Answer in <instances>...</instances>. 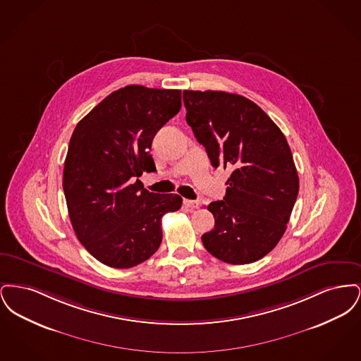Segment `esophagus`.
I'll return each instance as SVG.
<instances>
[{
  "label": "esophagus",
  "mask_w": 361,
  "mask_h": 361,
  "mask_svg": "<svg viewBox=\"0 0 361 361\" xmlns=\"http://www.w3.org/2000/svg\"><path fill=\"white\" fill-rule=\"evenodd\" d=\"M184 204L190 208V209H195V208H199L200 203L196 202V200H188V199H184Z\"/></svg>",
  "instance_id": "34e87169"
}]
</instances>
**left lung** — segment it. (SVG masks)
Segmentation results:
<instances>
[{
  "label": "left lung",
  "mask_w": 361,
  "mask_h": 361,
  "mask_svg": "<svg viewBox=\"0 0 361 361\" xmlns=\"http://www.w3.org/2000/svg\"><path fill=\"white\" fill-rule=\"evenodd\" d=\"M187 123L214 168H230L224 200L212 202L215 226L202 235L221 261L242 265L267 256L283 237L299 192L291 149L252 100L218 90H184Z\"/></svg>",
  "instance_id": "left-lung-1"
}]
</instances>
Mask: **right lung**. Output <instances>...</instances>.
I'll return each mask as SVG.
<instances>
[{
  "instance_id": "1",
  "label": "right lung",
  "mask_w": 361,
  "mask_h": 361,
  "mask_svg": "<svg viewBox=\"0 0 361 361\" xmlns=\"http://www.w3.org/2000/svg\"><path fill=\"white\" fill-rule=\"evenodd\" d=\"M180 108L178 89L124 86L74 128L63 169L70 222L86 250L108 267L131 268L152 257L162 240V216L183 204L178 195L149 192L137 180L155 172L152 142Z\"/></svg>"
}]
</instances>
